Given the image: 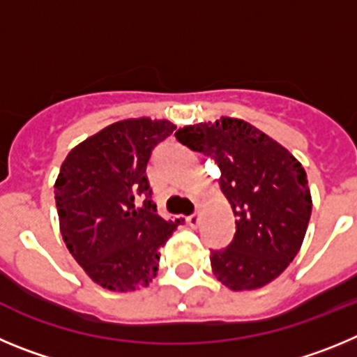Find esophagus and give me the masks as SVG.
I'll return each mask as SVG.
<instances>
[{"instance_id":"1","label":"esophagus","mask_w":357,"mask_h":357,"mask_svg":"<svg viewBox=\"0 0 357 357\" xmlns=\"http://www.w3.org/2000/svg\"><path fill=\"white\" fill-rule=\"evenodd\" d=\"M186 222H188V226L190 227H197L199 224H201V215L192 213L190 217H186Z\"/></svg>"}]
</instances>
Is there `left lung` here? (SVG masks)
Returning a JSON list of instances; mask_svg holds the SVG:
<instances>
[{
  "mask_svg": "<svg viewBox=\"0 0 357 357\" xmlns=\"http://www.w3.org/2000/svg\"><path fill=\"white\" fill-rule=\"evenodd\" d=\"M183 146L217 162L220 188L236 217L226 249L211 250V271L234 291L274 281L297 256L311 217L304 167L290 151L242 119L220 117L176 131Z\"/></svg>",
  "mask_w": 357,
  "mask_h": 357,
  "instance_id": "obj_1",
  "label": "left lung"
}]
</instances>
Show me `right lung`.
Masks as SVG:
<instances>
[{"label":"right lung","instance_id":"add662e5","mask_svg":"<svg viewBox=\"0 0 357 357\" xmlns=\"http://www.w3.org/2000/svg\"><path fill=\"white\" fill-rule=\"evenodd\" d=\"M176 126L126 119L70 151L54 181L60 233L73 258L99 287L131 291L156 278L160 249L183 218L156 213L146 169Z\"/></svg>","mask_w":357,"mask_h":357}]
</instances>
